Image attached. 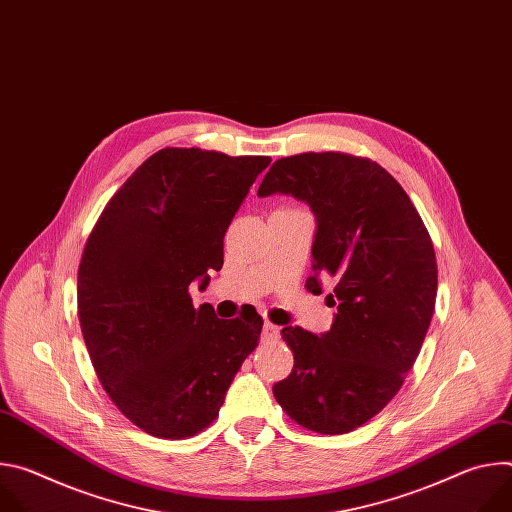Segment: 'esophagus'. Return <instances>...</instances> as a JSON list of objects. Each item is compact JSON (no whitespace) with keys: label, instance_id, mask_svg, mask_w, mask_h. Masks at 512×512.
<instances>
[{"label":"esophagus","instance_id":"34e87169","mask_svg":"<svg viewBox=\"0 0 512 512\" xmlns=\"http://www.w3.org/2000/svg\"><path fill=\"white\" fill-rule=\"evenodd\" d=\"M263 338L265 340H277L279 338V326L271 324V322H265L263 326Z\"/></svg>","mask_w":512,"mask_h":512}]
</instances>
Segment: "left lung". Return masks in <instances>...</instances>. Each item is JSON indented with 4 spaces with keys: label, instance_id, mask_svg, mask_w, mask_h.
I'll return each instance as SVG.
<instances>
[{
    "label": "left lung",
    "instance_id": "1",
    "mask_svg": "<svg viewBox=\"0 0 512 512\" xmlns=\"http://www.w3.org/2000/svg\"><path fill=\"white\" fill-rule=\"evenodd\" d=\"M291 194L316 214L308 291L338 283L332 328L285 326L294 352L289 377L273 385L298 425L348 433L373 419L401 389L421 350L437 294L431 237L401 184L377 162L340 152L277 160L257 196Z\"/></svg>",
    "mask_w": 512,
    "mask_h": 512
}]
</instances>
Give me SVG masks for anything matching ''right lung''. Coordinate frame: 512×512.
Wrapping results in <instances>:
<instances>
[{"mask_svg":"<svg viewBox=\"0 0 512 512\" xmlns=\"http://www.w3.org/2000/svg\"><path fill=\"white\" fill-rule=\"evenodd\" d=\"M269 156L164 148L101 212L79 265V322L95 373L145 433L184 440L208 427L259 344L253 310L218 320L188 287L223 267V239Z\"/></svg>","mask_w":512,"mask_h":512,"instance_id":"obj_1","label":"right lung"}]
</instances>
